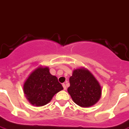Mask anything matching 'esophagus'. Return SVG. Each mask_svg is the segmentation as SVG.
Instances as JSON below:
<instances>
[{"label":"esophagus","mask_w":129,"mask_h":129,"mask_svg":"<svg viewBox=\"0 0 129 129\" xmlns=\"http://www.w3.org/2000/svg\"><path fill=\"white\" fill-rule=\"evenodd\" d=\"M63 89L66 90L67 89V87H66V84H63Z\"/></svg>","instance_id":"obj_1"}]
</instances>
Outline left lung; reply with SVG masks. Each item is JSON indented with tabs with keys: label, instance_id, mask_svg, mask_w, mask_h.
Wrapping results in <instances>:
<instances>
[{
	"label": "left lung",
	"instance_id": "left-lung-1",
	"mask_svg": "<svg viewBox=\"0 0 129 129\" xmlns=\"http://www.w3.org/2000/svg\"><path fill=\"white\" fill-rule=\"evenodd\" d=\"M69 81L68 92L74 102L80 107H91L101 99V86L88 69L82 67L73 70Z\"/></svg>",
	"mask_w": 129,
	"mask_h": 129
}]
</instances>
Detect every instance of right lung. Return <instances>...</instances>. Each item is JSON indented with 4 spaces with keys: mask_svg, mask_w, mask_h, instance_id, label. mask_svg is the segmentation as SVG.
I'll return each mask as SVG.
<instances>
[{
    "mask_svg": "<svg viewBox=\"0 0 129 129\" xmlns=\"http://www.w3.org/2000/svg\"><path fill=\"white\" fill-rule=\"evenodd\" d=\"M63 89L57 77L49 73L47 66H38L24 82L23 90L31 105L37 107L49 103L56 93Z\"/></svg>",
    "mask_w": 129,
    "mask_h": 129,
    "instance_id": "1",
    "label": "right lung"
}]
</instances>
